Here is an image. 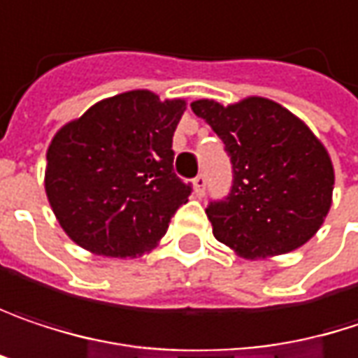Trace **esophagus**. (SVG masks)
<instances>
[{
  "label": "esophagus",
  "mask_w": 358,
  "mask_h": 358,
  "mask_svg": "<svg viewBox=\"0 0 358 358\" xmlns=\"http://www.w3.org/2000/svg\"><path fill=\"white\" fill-rule=\"evenodd\" d=\"M194 194L198 198H203V194H206V175H198L194 179Z\"/></svg>",
  "instance_id": "obj_1"
}]
</instances>
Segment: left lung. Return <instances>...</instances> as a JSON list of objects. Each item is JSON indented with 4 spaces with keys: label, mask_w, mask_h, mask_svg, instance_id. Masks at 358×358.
<instances>
[{
    "label": "left lung",
    "mask_w": 358,
    "mask_h": 358,
    "mask_svg": "<svg viewBox=\"0 0 358 358\" xmlns=\"http://www.w3.org/2000/svg\"><path fill=\"white\" fill-rule=\"evenodd\" d=\"M192 109L233 162L231 194L206 208L214 237L245 259L305 245L332 206L334 166L326 146L270 99L247 96L229 107L200 99Z\"/></svg>",
    "instance_id": "1"
}]
</instances>
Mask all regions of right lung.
<instances>
[{
    "mask_svg": "<svg viewBox=\"0 0 358 358\" xmlns=\"http://www.w3.org/2000/svg\"><path fill=\"white\" fill-rule=\"evenodd\" d=\"M185 101L129 90L66 123L47 150L45 192L67 237L107 257H136L164 237L192 185L173 171Z\"/></svg>",
    "mask_w": 358,
    "mask_h": 358,
    "instance_id": "1",
    "label": "right lung"
}]
</instances>
